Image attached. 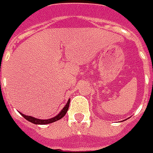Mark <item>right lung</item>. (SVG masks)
<instances>
[{"label":"right lung","mask_w":153,"mask_h":153,"mask_svg":"<svg viewBox=\"0 0 153 153\" xmlns=\"http://www.w3.org/2000/svg\"><path fill=\"white\" fill-rule=\"evenodd\" d=\"M70 101H71V100H68L67 103H66V105H65V107L62 109L59 114L56 115L55 117H52V118H49V119H38V118L33 117H30V116H27V115L23 114V113H21V112H19V113H20L26 120H28L29 122H30V123H32L34 124H48V123H54L56 121L59 120V119H61L62 117H65V115L66 114L68 109H69Z\"/></svg>","instance_id":"1"}]
</instances>
